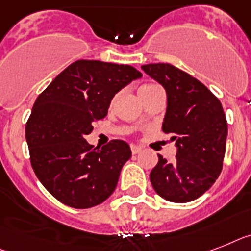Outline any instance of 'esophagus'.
I'll list each match as a JSON object with an SVG mask.
<instances>
[{"label":"esophagus","instance_id":"obj_1","mask_svg":"<svg viewBox=\"0 0 251 251\" xmlns=\"http://www.w3.org/2000/svg\"><path fill=\"white\" fill-rule=\"evenodd\" d=\"M142 148L137 146V145H130V151H132V154H140Z\"/></svg>","mask_w":251,"mask_h":251}]
</instances>
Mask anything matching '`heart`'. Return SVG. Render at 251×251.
<instances>
[{
    "instance_id": "b5f03b06",
    "label": "heart",
    "mask_w": 251,
    "mask_h": 251,
    "mask_svg": "<svg viewBox=\"0 0 251 251\" xmlns=\"http://www.w3.org/2000/svg\"><path fill=\"white\" fill-rule=\"evenodd\" d=\"M152 87H155L154 84H145V86H142V87H141V88H140V93L146 92V91L151 90V88H152Z\"/></svg>"
}]
</instances>
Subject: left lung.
<instances>
[{"label": "left lung", "instance_id": "obj_1", "mask_svg": "<svg viewBox=\"0 0 251 251\" xmlns=\"http://www.w3.org/2000/svg\"><path fill=\"white\" fill-rule=\"evenodd\" d=\"M141 68L164 87L163 132L173 134L171 140L177 146L173 163L158 155L151 185L168 201H192L208 191L222 172L228 132L222 103L200 80L171 64Z\"/></svg>", "mask_w": 251, "mask_h": 251}]
</instances>
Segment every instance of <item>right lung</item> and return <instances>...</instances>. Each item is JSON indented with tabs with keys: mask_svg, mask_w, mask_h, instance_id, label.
Instances as JSON below:
<instances>
[{
	"mask_svg": "<svg viewBox=\"0 0 251 251\" xmlns=\"http://www.w3.org/2000/svg\"><path fill=\"white\" fill-rule=\"evenodd\" d=\"M141 76L130 65L78 60L37 97L25 126L30 163L59 201L87 209L114 192L129 145L113 140L96 150L84 137L106 117L115 93Z\"/></svg>",
	"mask_w": 251,
	"mask_h": 251,
	"instance_id": "1",
	"label": "right lung"
}]
</instances>
